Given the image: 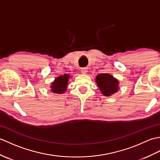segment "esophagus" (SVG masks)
I'll return each instance as SVG.
<instances>
[{
    "label": "esophagus",
    "instance_id": "obj_1",
    "mask_svg": "<svg viewBox=\"0 0 160 160\" xmlns=\"http://www.w3.org/2000/svg\"><path fill=\"white\" fill-rule=\"evenodd\" d=\"M81 72H82L83 74H85V73H87V71H88V69L87 67H82V68H81Z\"/></svg>",
    "mask_w": 160,
    "mask_h": 160
}]
</instances>
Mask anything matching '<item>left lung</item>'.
Segmentation results:
<instances>
[{"instance_id": "8db88e82", "label": "left lung", "mask_w": 160, "mask_h": 160, "mask_svg": "<svg viewBox=\"0 0 160 160\" xmlns=\"http://www.w3.org/2000/svg\"><path fill=\"white\" fill-rule=\"evenodd\" d=\"M96 82L102 94L109 96L116 93L118 90V81L117 79L107 73H101L96 77Z\"/></svg>"}]
</instances>
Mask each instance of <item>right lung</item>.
Returning a JSON list of instances; mask_svg holds the SVG:
<instances>
[{
	"mask_svg": "<svg viewBox=\"0 0 160 160\" xmlns=\"http://www.w3.org/2000/svg\"><path fill=\"white\" fill-rule=\"evenodd\" d=\"M69 78V76L68 74H64V76L58 77L51 86L53 92L56 93H63L65 92Z\"/></svg>",
	"mask_w": 160,
	"mask_h": 160,
	"instance_id": "1",
	"label": "right lung"
}]
</instances>
